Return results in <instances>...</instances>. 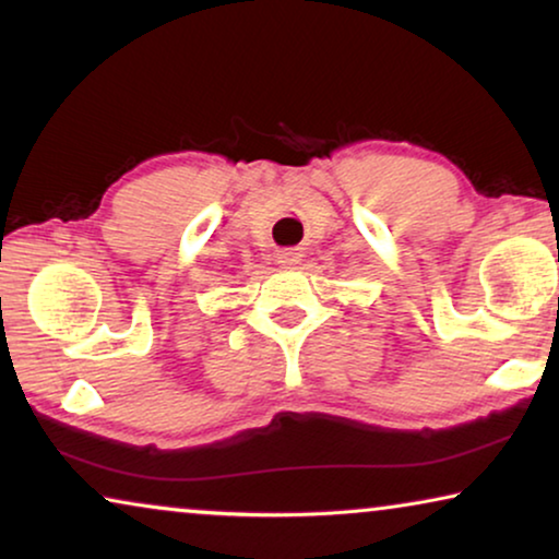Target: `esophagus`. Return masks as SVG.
<instances>
[{
	"label": "esophagus",
	"instance_id": "esophagus-1",
	"mask_svg": "<svg viewBox=\"0 0 559 559\" xmlns=\"http://www.w3.org/2000/svg\"><path fill=\"white\" fill-rule=\"evenodd\" d=\"M300 262H302V251L300 249H282L277 254L280 266H297Z\"/></svg>",
	"mask_w": 559,
	"mask_h": 559
}]
</instances>
